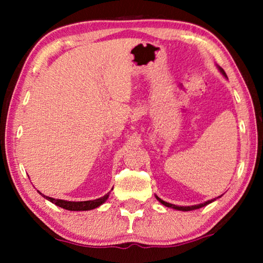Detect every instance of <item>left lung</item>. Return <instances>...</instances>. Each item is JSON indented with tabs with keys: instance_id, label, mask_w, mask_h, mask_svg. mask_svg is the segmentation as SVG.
Instances as JSON below:
<instances>
[{
	"instance_id": "8db88e82",
	"label": "left lung",
	"mask_w": 263,
	"mask_h": 263,
	"mask_svg": "<svg viewBox=\"0 0 263 263\" xmlns=\"http://www.w3.org/2000/svg\"><path fill=\"white\" fill-rule=\"evenodd\" d=\"M219 68V70H220V73L224 75V77L228 79V77H226V73L224 72V69L222 68H220V67H218ZM155 197H157V199L158 201L161 203V204H163L164 206H168V208H172V209H175V210H180V211H191V210H196V209H199V208H203V206H205V205H208V204H210V203H212L213 201H216V198H213V199H210V201H206L205 203H202V204H198V205H191V206H179V205H175V204H171V203H167V202H164V201H162L161 198H159L158 196H155ZM220 197V196H219ZM218 198V197H217Z\"/></svg>"
}]
</instances>
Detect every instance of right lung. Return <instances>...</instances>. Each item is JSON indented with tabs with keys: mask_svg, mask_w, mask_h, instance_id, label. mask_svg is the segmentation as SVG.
I'll use <instances>...</instances> for the list:
<instances>
[{
	"mask_svg": "<svg viewBox=\"0 0 263 263\" xmlns=\"http://www.w3.org/2000/svg\"><path fill=\"white\" fill-rule=\"evenodd\" d=\"M41 194L44 198H46L47 201H50L52 203H54L55 205L60 206L62 209H66V210L69 211H87V210H92L97 206H100L103 204L106 199L109 197V194L104 195L103 197H100L97 199H94V201H83V202H70V201H64V199H55L52 197H48V196Z\"/></svg>",
	"mask_w": 263,
	"mask_h": 263,
	"instance_id": "right-lung-1",
	"label": "right lung"
}]
</instances>
